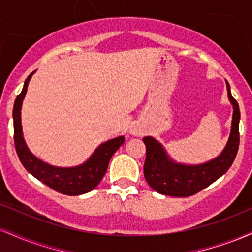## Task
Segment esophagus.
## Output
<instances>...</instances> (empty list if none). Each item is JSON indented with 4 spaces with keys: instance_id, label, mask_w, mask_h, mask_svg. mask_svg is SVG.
Returning a JSON list of instances; mask_svg holds the SVG:
<instances>
[{
    "instance_id": "esophagus-1",
    "label": "esophagus",
    "mask_w": 252,
    "mask_h": 252,
    "mask_svg": "<svg viewBox=\"0 0 252 252\" xmlns=\"http://www.w3.org/2000/svg\"><path fill=\"white\" fill-rule=\"evenodd\" d=\"M130 134L134 135V136H141L143 134V130L135 124V126H132L131 128H130Z\"/></svg>"
}]
</instances>
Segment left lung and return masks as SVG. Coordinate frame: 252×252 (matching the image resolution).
I'll return each instance as SVG.
<instances>
[{
	"instance_id": "1",
	"label": "left lung",
	"mask_w": 252,
	"mask_h": 252,
	"mask_svg": "<svg viewBox=\"0 0 252 252\" xmlns=\"http://www.w3.org/2000/svg\"><path fill=\"white\" fill-rule=\"evenodd\" d=\"M226 89L228 100L233 106L232 122L226 146L217 158L200 164L179 163L170 158L158 140L152 136L143 137L147 152L144 178L156 192L170 196L193 195L218 180L232 166L239 147L241 112L227 82Z\"/></svg>"
}]
</instances>
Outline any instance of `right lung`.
<instances>
[{
	"mask_svg": "<svg viewBox=\"0 0 252 252\" xmlns=\"http://www.w3.org/2000/svg\"><path fill=\"white\" fill-rule=\"evenodd\" d=\"M35 71L25 80L21 94L16 97L13 109L14 142L17 156L28 173L57 192L66 195H80L96 189L108 169L109 161L124 143V136L112 138L97 147L85 162L74 167H57L43 162L28 149L21 124V108L28 83Z\"/></svg>",
	"mask_w": 252,
	"mask_h": 252,
	"instance_id": "1",
	"label": "right lung"
}]
</instances>
